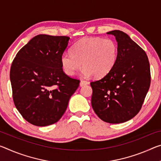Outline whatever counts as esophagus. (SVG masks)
I'll list each match as a JSON object with an SVG mask.
<instances>
[{"mask_svg":"<svg viewBox=\"0 0 161 161\" xmlns=\"http://www.w3.org/2000/svg\"><path fill=\"white\" fill-rule=\"evenodd\" d=\"M89 83H90V82H89L88 81H85V80H81V81H80V86H84V85H88Z\"/></svg>","mask_w":161,"mask_h":161,"instance_id":"esophagus-1","label":"esophagus"}]
</instances>
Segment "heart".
Returning <instances> with one entry per match:
<instances>
[{"label": "heart", "instance_id": "obj_1", "mask_svg": "<svg viewBox=\"0 0 161 161\" xmlns=\"http://www.w3.org/2000/svg\"><path fill=\"white\" fill-rule=\"evenodd\" d=\"M118 47L110 38H85L71 48V53H64L61 64L66 75L72 76L81 67L86 76L101 78L110 72L115 64Z\"/></svg>", "mask_w": 161, "mask_h": 161}]
</instances>
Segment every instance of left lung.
<instances>
[{"mask_svg": "<svg viewBox=\"0 0 161 161\" xmlns=\"http://www.w3.org/2000/svg\"><path fill=\"white\" fill-rule=\"evenodd\" d=\"M115 36L118 53L110 72L92 81V106L102 120L122 123L139 113L150 85L148 58L142 48L125 33H107Z\"/></svg>", "mask_w": 161, "mask_h": 161, "instance_id": "8db88e82", "label": "left lung"}]
</instances>
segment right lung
I'll return each instance as SVG.
<instances>
[{
	"instance_id": "add662e5",
	"label": "right lung",
	"mask_w": 161,
	"mask_h": 161,
	"mask_svg": "<svg viewBox=\"0 0 161 161\" xmlns=\"http://www.w3.org/2000/svg\"><path fill=\"white\" fill-rule=\"evenodd\" d=\"M69 39L37 35L13 61L10 80L15 106L34 125L47 126L59 120L80 85V80L66 75L61 64Z\"/></svg>"
}]
</instances>
